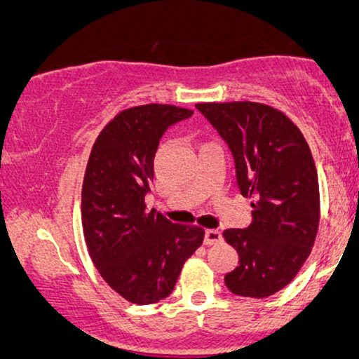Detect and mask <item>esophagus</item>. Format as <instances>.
<instances>
[{
    "mask_svg": "<svg viewBox=\"0 0 359 359\" xmlns=\"http://www.w3.org/2000/svg\"><path fill=\"white\" fill-rule=\"evenodd\" d=\"M222 241V233L217 231V229H208L204 236L205 245H217V243Z\"/></svg>",
    "mask_w": 359,
    "mask_h": 359,
    "instance_id": "1",
    "label": "esophagus"
}]
</instances>
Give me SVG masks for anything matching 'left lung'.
<instances>
[{
    "label": "left lung",
    "mask_w": 359,
    "mask_h": 359,
    "mask_svg": "<svg viewBox=\"0 0 359 359\" xmlns=\"http://www.w3.org/2000/svg\"><path fill=\"white\" fill-rule=\"evenodd\" d=\"M196 108L228 143L241 194L253 203L245 229H226L240 265L226 287L243 297L277 294L302 269L319 228V180L306 138L282 111L251 101Z\"/></svg>",
    "instance_id": "obj_1"
}]
</instances>
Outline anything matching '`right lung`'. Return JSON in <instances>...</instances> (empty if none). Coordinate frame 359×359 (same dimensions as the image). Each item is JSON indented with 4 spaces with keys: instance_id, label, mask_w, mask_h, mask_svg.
Returning <instances> with one entry per match:
<instances>
[{
    "instance_id": "obj_1",
    "label": "right lung",
    "mask_w": 359,
    "mask_h": 359,
    "mask_svg": "<svg viewBox=\"0 0 359 359\" xmlns=\"http://www.w3.org/2000/svg\"><path fill=\"white\" fill-rule=\"evenodd\" d=\"M194 111L143 104L116 114L90 150L82 184V229L94 266L128 302L168 297L187 258L203 245L199 226L174 224L151 209L154 158L167 128Z\"/></svg>"
}]
</instances>
